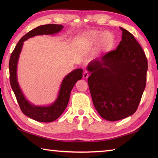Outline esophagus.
<instances>
[{
  "instance_id": "1",
  "label": "esophagus",
  "mask_w": 158,
  "mask_h": 158,
  "mask_svg": "<svg viewBox=\"0 0 158 158\" xmlns=\"http://www.w3.org/2000/svg\"><path fill=\"white\" fill-rule=\"evenodd\" d=\"M89 77V73L88 71H85L83 73V79H88Z\"/></svg>"
}]
</instances>
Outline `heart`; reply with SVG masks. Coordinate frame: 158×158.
<instances>
[{
    "label": "heart",
    "mask_w": 158,
    "mask_h": 158,
    "mask_svg": "<svg viewBox=\"0 0 158 158\" xmlns=\"http://www.w3.org/2000/svg\"><path fill=\"white\" fill-rule=\"evenodd\" d=\"M110 36V34L109 32L89 31L77 35L75 38V43L79 49H86L97 44Z\"/></svg>",
    "instance_id": "heart-1"
}]
</instances>
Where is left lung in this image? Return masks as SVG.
<instances>
[{
	"instance_id": "obj_1",
	"label": "left lung",
	"mask_w": 158,
	"mask_h": 158,
	"mask_svg": "<svg viewBox=\"0 0 158 158\" xmlns=\"http://www.w3.org/2000/svg\"><path fill=\"white\" fill-rule=\"evenodd\" d=\"M115 50L90 62L88 82L94 106L103 119L114 122L136 112L146 86L147 59L135 36L123 28Z\"/></svg>"
}]
</instances>
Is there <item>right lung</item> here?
<instances>
[{"label":"right lung","mask_w":158,"mask_h":158,"mask_svg":"<svg viewBox=\"0 0 158 158\" xmlns=\"http://www.w3.org/2000/svg\"><path fill=\"white\" fill-rule=\"evenodd\" d=\"M64 28L62 25L46 24L39 26L22 36L13 50L9 60V79L11 88L23 113L30 118L39 122H52L58 119L64 111L70 98V92L75 83L83 77V69L73 70L62 80L58 97L52 105L37 106L30 102L20 88L17 76V68L23 42L37 35H53L60 32Z\"/></svg>","instance_id":"obj_1"}]
</instances>
